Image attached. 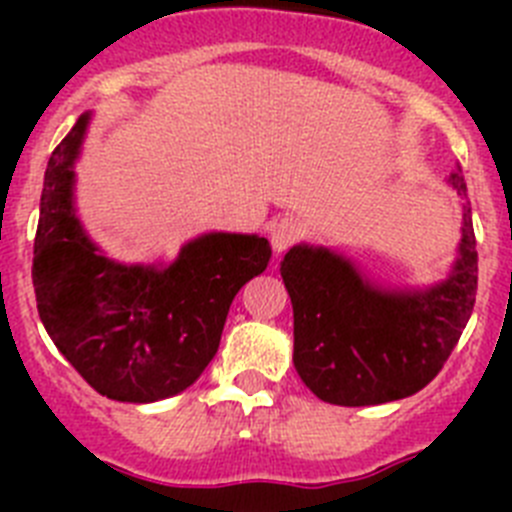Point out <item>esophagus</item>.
Instances as JSON below:
<instances>
[{"mask_svg":"<svg viewBox=\"0 0 512 512\" xmlns=\"http://www.w3.org/2000/svg\"><path fill=\"white\" fill-rule=\"evenodd\" d=\"M302 233H305V228H302L297 217H279V220L271 223V248H274V253H284L287 248H292L300 241Z\"/></svg>","mask_w":512,"mask_h":512,"instance_id":"34e87169","label":"esophagus"}]
</instances>
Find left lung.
Segmentation results:
<instances>
[{
  "instance_id": "obj_1",
  "label": "left lung",
  "mask_w": 512,
  "mask_h": 512,
  "mask_svg": "<svg viewBox=\"0 0 512 512\" xmlns=\"http://www.w3.org/2000/svg\"><path fill=\"white\" fill-rule=\"evenodd\" d=\"M449 184L467 197L459 171ZM461 220L454 269L428 289H384L330 248H289L282 279L295 310V369L320 400L343 408L382 405L415 395L441 372L477 297L469 202Z\"/></svg>"
}]
</instances>
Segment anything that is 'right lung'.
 Masks as SVG:
<instances>
[{
	"mask_svg": "<svg viewBox=\"0 0 512 512\" xmlns=\"http://www.w3.org/2000/svg\"><path fill=\"white\" fill-rule=\"evenodd\" d=\"M89 112L51 153L40 194L33 287L40 320L99 395L156 402L197 382L230 302L271 259L266 238L207 233L169 266H125L89 241L74 210V161Z\"/></svg>",
	"mask_w": 512,
	"mask_h": 512,
	"instance_id": "obj_1",
	"label": "right lung"
}]
</instances>
